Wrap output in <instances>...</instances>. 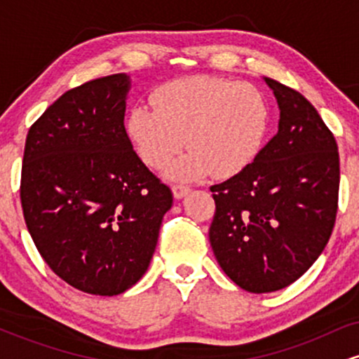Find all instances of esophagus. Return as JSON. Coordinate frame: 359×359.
I'll return each mask as SVG.
<instances>
[{
    "label": "esophagus",
    "mask_w": 359,
    "mask_h": 359,
    "mask_svg": "<svg viewBox=\"0 0 359 359\" xmlns=\"http://www.w3.org/2000/svg\"><path fill=\"white\" fill-rule=\"evenodd\" d=\"M172 192H174L175 199H184V197L191 192V187H187V185H174V187H172Z\"/></svg>",
    "instance_id": "1"
}]
</instances>
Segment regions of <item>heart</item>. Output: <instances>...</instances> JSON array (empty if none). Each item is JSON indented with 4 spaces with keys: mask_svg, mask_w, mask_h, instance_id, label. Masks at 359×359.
<instances>
[{
    "mask_svg": "<svg viewBox=\"0 0 359 359\" xmlns=\"http://www.w3.org/2000/svg\"><path fill=\"white\" fill-rule=\"evenodd\" d=\"M270 108L258 88L219 77L194 76L167 82L126 118L131 147L147 165L168 177L194 180L211 174L233 177L257 158L269 133Z\"/></svg>",
    "mask_w": 359,
    "mask_h": 359,
    "instance_id": "heart-1",
    "label": "heart"
}]
</instances>
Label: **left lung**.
<instances>
[{
	"label": "left lung",
	"instance_id": "1",
	"mask_svg": "<svg viewBox=\"0 0 359 359\" xmlns=\"http://www.w3.org/2000/svg\"><path fill=\"white\" fill-rule=\"evenodd\" d=\"M278 131L245 170L212 185L214 257L243 290L266 294L302 277L327 245L337 212L339 154L314 106L263 77Z\"/></svg>",
	"mask_w": 359,
	"mask_h": 359
}]
</instances>
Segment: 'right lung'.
Here are the masks:
<instances>
[{"instance_id":"obj_1","label":"right lung","mask_w":359,"mask_h":359,"mask_svg":"<svg viewBox=\"0 0 359 359\" xmlns=\"http://www.w3.org/2000/svg\"><path fill=\"white\" fill-rule=\"evenodd\" d=\"M128 74L67 90L32 125L22 208L36 250L93 295L123 294L145 275L172 192L128 140Z\"/></svg>"}]
</instances>
